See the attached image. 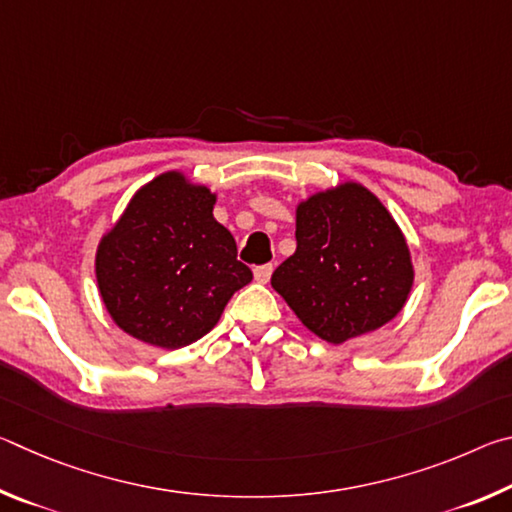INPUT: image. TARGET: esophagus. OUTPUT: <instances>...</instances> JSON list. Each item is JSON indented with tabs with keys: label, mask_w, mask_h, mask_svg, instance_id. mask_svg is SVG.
Returning <instances> with one entry per match:
<instances>
[{
	"label": "esophagus",
	"mask_w": 512,
	"mask_h": 512,
	"mask_svg": "<svg viewBox=\"0 0 512 512\" xmlns=\"http://www.w3.org/2000/svg\"><path fill=\"white\" fill-rule=\"evenodd\" d=\"M255 280L259 284H266L268 280H271V273H273V264H262V266H255Z\"/></svg>",
	"instance_id": "1"
}]
</instances>
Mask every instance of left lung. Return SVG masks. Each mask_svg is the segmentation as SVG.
I'll return each mask as SVG.
<instances>
[{
    "label": "left lung",
    "mask_w": 512,
    "mask_h": 512,
    "mask_svg": "<svg viewBox=\"0 0 512 512\" xmlns=\"http://www.w3.org/2000/svg\"><path fill=\"white\" fill-rule=\"evenodd\" d=\"M296 241L271 284L320 339L343 343L400 314L413 287L409 246L366 187L345 183L300 203Z\"/></svg>",
    "instance_id": "1"
}]
</instances>
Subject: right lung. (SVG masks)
Wrapping results in <instances>:
<instances>
[{"mask_svg": "<svg viewBox=\"0 0 512 512\" xmlns=\"http://www.w3.org/2000/svg\"><path fill=\"white\" fill-rule=\"evenodd\" d=\"M216 196L162 173L128 203L97 250V282L112 320L133 339L176 350L219 323L232 293L253 280Z\"/></svg>", "mask_w": 512, "mask_h": 512, "instance_id": "add662e5", "label": "right lung"}]
</instances>
